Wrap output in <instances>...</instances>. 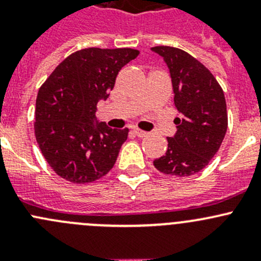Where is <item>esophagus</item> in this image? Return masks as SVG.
Segmentation results:
<instances>
[{
    "instance_id": "34e87169",
    "label": "esophagus",
    "mask_w": 261,
    "mask_h": 261,
    "mask_svg": "<svg viewBox=\"0 0 261 261\" xmlns=\"http://www.w3.org/2000/svg\"><path fill=\"white\" fill-rule=\"evenodd\" d=\"M134 134H135L136 136H139V138H145V136H147V133L140 130V128H134Z\"/></svg>"
}]
</instances>
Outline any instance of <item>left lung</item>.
Instances as JSON below:
<instances>
[{
  "label": "left lung",
  "mask_w": 261,
  "mask_h": 261,
  "mask_svg": "<svg viewBox=\"0 0 261 261\" xmlns=\"http://www.w3.org/2000/svg\"><path fill=\"white\" fill-rule=\"evenodd\" d=\"M164 58L174 91V105L181 115L177 133L168 138L165 155L154 160L159 172L188 177L208 165L227 130V110L222 88L199 60L173 46H154Z\"/></svg>",
  "instance_id": "8db88e82"
}]
</instances>
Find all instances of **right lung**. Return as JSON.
<instances>
[{
	"label": "right lung",
	"instance_id": "right-lung-1",
	"mask_svg": "<svg viewBox=\"0 0 261 261\" xmlns=\"http://www.w3.org/2000/svg\"><path fill=\"white\" fill-rule=\"evenodd\" d=\"M140 51L87 48L65 58L36 97L35 138L53 170L72 183H91L114 168L128 128L94 125L99 99H107L118 72Z\"/></svg>",
	"mask_w": 261,
	"mask_h": 261
}]
</instances>
